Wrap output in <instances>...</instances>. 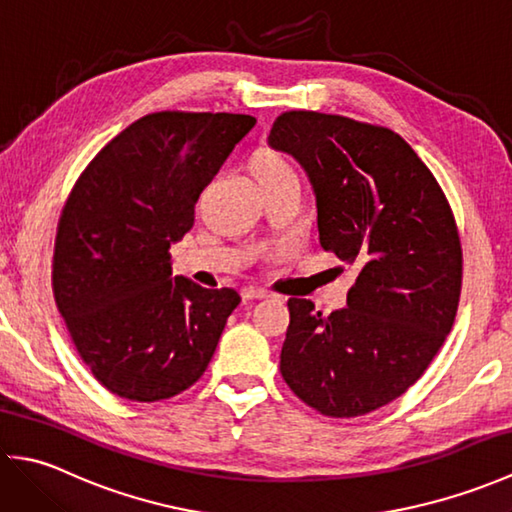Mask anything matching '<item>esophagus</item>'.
<instances>
[{"instance_id": "esophagus-1", "label": "esophagus", "mask_w": 512, "mask_h": 512, "mask_svg": "<svg viewBox=\"0 0 512 512\" xmlns=\"http://www.w3.org/2000/svg\"><path fill=\"white\" fill-rule=\"evenodd\" d=\"M242 297L244 299H266V297H270V292L262 286H246V288H242Z\"/></svg>"}]
</instances>
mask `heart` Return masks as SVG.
I'll list each match as a JSON object with an SVG mask.
<instances>
[{
    "label": "heart",
    "instance_id": "1",
    "mask_svg": "<svg viewBox=\"0 0 512 512\" xmlns=\"http://www.w3.org/2000/svg\"><path fill=\"white\" fill-rule=\"evenodd\" d=\"M250 169H253V176L259 184H270L281 178H292L295 171H292L290 162L279 154L277 149L262 147L255 151L253 160H250Z\"/></svg>",
    "mask_w": 512,
    "mask_h": 512
}]
</instances>
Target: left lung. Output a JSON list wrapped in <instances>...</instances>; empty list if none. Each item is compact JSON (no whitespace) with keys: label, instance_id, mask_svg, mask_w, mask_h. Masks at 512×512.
<instances>
[{"label":"left lung","instance_id":"left-lung-1","mask_svg":"<svg viewBox=\"0 0 512 512\" xmlns=\"http://www.w3.org/2000/svg\"><path fill=\"white\" fill-rule=\"evenodd\" d=\"M268 145L306 169L321 246L358 268L347 308L330 317L288 299L281 376L323 416H365L405 394L453 328L458 224L429 167L387 127L292 110Z\"/></svg>","mask_w":512,"mask_h":512}]
</instances>
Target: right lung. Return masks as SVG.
<instances>
[{"label": "right lung", "mask_w": 512, "mask_h": 512, "mask_svg": "<svg viewBox=\"0 0 512 512\" xmlns=\"http://www.w3.org/2000/svg\"><path fill=\"white\" fill-rule=\"evenodd\" d=\"M255 123L226 112L147 114L74 182L52 290L76 352L112 394L167 400L209 367L242 297L171 277L169 248L191 231L202 189Z\"/></svg>", "instance_id": "1"}]
</instances>
